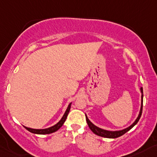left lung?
Returning a JSON list of instances; mask_svg holds the SVG:
<instances>
[{"label": "left lung", "instance_id": "8db88e82", "mask_svg": "<svg viewBox=\"0 0 157 157\" xmlns=\"http://www.w3.org/2000/svg\"><path fill=\"white\" fill-rule=\"evenodd\" d=\"M141 110H140V113L138 115V117L137 118V120L134 122L132 125H130V127H127V128L124 129V130H118V131H109V130H103V129H101L99 127H96L95 125H94L92 123H91L89 119L87 118V116H86V120L87 123H88V126L90 127L91 130H92L93 132L95 134L98 136H101V137H103V138H119L120 136L123 135V134L127 133V131L130 130V129L132 128L133 127L138 123V122L139 121L140 118H141V113H142V107H143V89L142 87L141 88Z\"/></svg>", "mask_w": 157, "mask_h": 157}]
</instances>
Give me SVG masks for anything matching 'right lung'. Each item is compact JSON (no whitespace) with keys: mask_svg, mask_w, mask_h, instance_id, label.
<instances>
[{"mask_svg":"<svg viewBox=\"0 0 157 157\" xmlns=\"http://www.w3.org/2000/svg\"><path fill=\"white\" fill-rule=\"evenodd\" d=\"M71 103L70 104V105H68V107H67V109L66 112H65L64 115L63 116V117H62V119L60 120H59V122H58L57 123H56V125L52 126V127H49V128H47V129H41V130H39V129H31V128H28V127H24L25 128L27 129L28 131H30V132L33 133V134H51V133H53L55 132V131H56V130H59L60 127L63 126V123L65 122V120H66L67 119V115H68L69 113V111H70V109H71Z\"/></svg>","mask_w":157,"mask_h":157,"instance_id":"1","label":"right lung"}]
</instances>
